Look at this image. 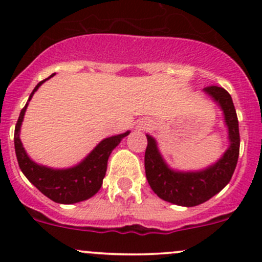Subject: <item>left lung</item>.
Returning <instances> with one entry per match:
<instances>
[{
	"instance_id": "8db88e82",
	"label": "left lung",
	"mask_w": 262,
	"mask_h": 262,
	"mask_svg": "<svg viewBox=\"0 0 262 262\" xmlns=\"http://www.w3.org/2000/svg\"><path fill=\"white\" fill-rule=\"evenodd\" d=\"M204 91L221 106L228 126L231 146L210 167L195 172H179L168 167L158 152L155 139L147 134L144 167L148 184L161 199L181 207H195L218 194L229 181L239 155L238 119L232 97L223 87L208 86Z\"/></svg>"
}]
</instances>
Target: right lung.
<instances>
[{
	"instance_id": "add662e5",
	"label": "right lung",
	"mask_w": 262,
	"mask_h": 262,
	"mask_svg": "<svg viewBox=\"0 0 262 262\" xmlns=\"http://www.w3.org/2000/svg\"><path fill=\"white\" fill-rule=\"evenodd\" d=\"M53 75L50 77H53ZM48 78L36 84L35 89L30 94L28 102L33 97L34 92ZM28 102L23 107L20 116H18L14 136L15 152H16L18 166L24 175L39 191L43 192L50 200L59 203V204H73V203L83 202V200L94 196L102 185L110 153L120 143L124 137L128 136L129 132L101 141L95 147V149L75 167L66 168V170H54V168L40 166L31 161L26 155L20 141V128L24 115H25V110L28 107Z\"/></svg>"
}]
</instances>
